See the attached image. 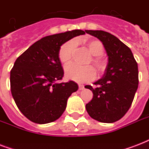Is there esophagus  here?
<instances>
[{"label": "esophagus", "mask_w": 149, "mask_h": 149, "mask_svg": "<svg viewBox=\"0 0 149 149\" xmlns=\"http://www.w3.org/2000/svg\"><path fill=\"white\" fill-rule=\"evenodd\" d=\"M84 85H82V84H79V91H82V90H84Z\"/></svg>", "instance_id": "esophagus-1"}]
</instances>
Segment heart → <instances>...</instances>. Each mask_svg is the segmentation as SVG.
Listing matches in <instances>:
<instances>
[{
  "label": "heart",
  "mask_w": 149,
  "mask_h": 149,
  "mask_svg": "<svg viewBox=\"0 0 149 149\" xmlns=\"http://www.w3.org/2000/svg\"><path fill=\"white\" fill-rule=\"evenodd\" d=\"M84 44L88 49L93 57L89 63L95 66L97 72H103L106 69L107 63L101 55L104 53V45L99 40L84 41ZM75 51V42L73 41H68L61 45L58 50V58L63 64H68L72 60ZM65 77L73 81L84 83L93 80L96 77V72L92 65L80 66L76 64H70L65 68Z\"/></svg>",
  "instance_id": "heart-1"
}]
</instances>
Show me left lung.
<instances>
[{
	"label": "left lung",
	"instance_id": "obj_1",
	"mask_svg": "<svg viewBox=\"0 0 149 149\" xmlns=\"http://www.w3.org/2000/svg\"><path fill=\"white\" fill-rule=\"evenodd\" d=\"M100 40L108 56L103 78L94 83L97 87L86 85L93 93L86 104L89 115L103 123H113L123 118L129 110L139 86V69L132 51L111 33L99 30H86Z\"/></svg>",
	"mask_w": 149,
	"mask_h": 149
}]
</instances>
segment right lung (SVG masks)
<instances>
[{
    "label": "right lung",
    "instance_id": "1",
    "mask_svg": "<svg viewBox=\"0 0 149 149\" xmlns=\"http://www.w3.org/2000/svg\"><path fill=\"white\" fill-rule=\"evenodd\" d=\"M84 34L72 30L44 37L15 61L10 75L11 94L20 111L32 122L57 120L65 110L69 97L78 90L71 80L58 83L64 75L58 50L65 42Z\"/></svg>",
    "mask_w": 149,
    "mask_h": 149
}]
</instances>
